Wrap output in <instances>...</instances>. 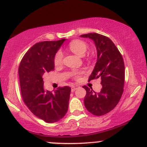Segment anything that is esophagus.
Segmentation results:
<instances>
[{"label":"esophagus","instance_id":"esophagus-1","mask_svg":"<svg viewBox=\"0 0 147 147\" xmlns=\"http://www.w3.org/2000/svg\"><path fill=\"white\" fill-rule=\"evenodd\" d=\"M79 86H72L71 87V90H72V92H74V91H75V90H77V88H78Z\"/></svg>","mask_w":147,"mask_h":147}]
</instances>
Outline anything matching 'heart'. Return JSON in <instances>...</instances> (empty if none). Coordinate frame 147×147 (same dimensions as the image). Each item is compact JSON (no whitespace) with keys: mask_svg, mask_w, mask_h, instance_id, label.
<instances>
[{"mask_svg":"<svg viewBox=\"0 0 147 147\" xmlns=\"http://www.w3.org/2000/svg\"><path fill=\"white\" fill-rule=\"evenodd\" d=\"M69 49L75 55L79 57H82L85 55L87 51L88 45L86 42L82 40L76 39L70 42L69 44ZM62 60H63V53L61 51H58L54 58V63L56 66H59L62 63ZM81 74H82V72H73L72 73V76L75 79H77L79 78Z\"/></svg>","mask_w":147,"mask_h":147,"instance_id":"heart-1","label":"heart"}]
</instances>
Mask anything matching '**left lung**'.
<instances>
[{
  "label": "left lung",
  "instance_id": "left-lung-1",
  "mask_svg": "<svg viewBox=\"0 0 147 147\" xmlns=\"http://www.w3.org/2000/svg\"><path fill=\"white\" fill-rule=\"evenodd\" d=\"M80 36L92 39L97 49V62L88 81L99 78L102 85L98 93L84 86L86 90L84 105L94 115H104L117 106L122 95L125 78L124 60L117 47L108 37L97 33Z\"/></svg>",
  "mask_w": 147,
  "mask_h": 147
}]
</instances>
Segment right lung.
Returning <instances> with one entry per match:
<instances>
[{
	"instance_id": "obj_1",
	"label": "right lung",
	"mask_w": 147,
	"mask_h": 147,
	"mask_svg": "<svg viewBox=\"0 0 147 147\" xmlns=\"http://www.w3.org/2000/svg\"><path fill=\"white\" fill-rule=\"evenodd\" d=\"M65 38L41 41L25 54L18 68L23 102L32 113L45 122H58L66 114L70 88L59 87L54 92L43 87V75L55 69L54 58Z\"/></svg>"
}]
</instances>
